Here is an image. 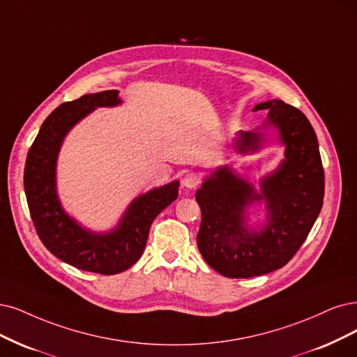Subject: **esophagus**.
I'll use <instances>...</instances> for the list:
<instances>
[{
	"label": "esophagus",
	"instance_id": "1",
	"mask_svg": "<svg viewBox=\"0 0 357 357\" xmlns=\"http://www.w3.org/2000/svg\"><path fill=\"white\" fill-rule=\"evenodd\" d=\"M199 176L195 174H187L182 178V187H185L188 190H194L197 185H199Z\"/></svg>",
	"mask_w": 357,
	"mask_h": 357
}]
</instances>
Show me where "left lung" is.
<instances>
[{
	"mask_svg": "<svg viewBox=\"0 0 357 357\" xmlns=\"http://www.w3.org/2000/svg\"><path fill=\"white\" fill-rule=\"evenodd\" d=\"M256 110H268L265 122L240 130L234 150L241 155L257 153L268 139L263 130L273 129L284 147L278 167L256 190L229 165H222L195 194L202 208L197 245L207 265L228 278H252L285 266L307 238L324 203L319 144L307 117L282 100L259 102ZM255 204H265L267 215L260 227L252 229L248 208Z\"/></svg>",
	"mask_w": 357,
	"mask_h": 357,
	"instance_id": "obj_1",
	"label": "left lung"
}]
</instances>
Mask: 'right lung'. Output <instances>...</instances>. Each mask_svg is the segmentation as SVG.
I'll use <instances>...</instances> for the list:
<instances>
[{"mask_svg":"<svg viewBox=\"0 0 357 357\" xmlns=\"http://www.w3.org/2000/svg\"><path fill=\"white\" fill-rule=\"evenodd\" d=\"M119 91L86 94L51 112L26 157L24 192L35 229L44 245L69 265L101 275L129 269L142 256L155 216L178 199L179 181L135 197L117 225L97 232L66 212L57 192V160L72 128L98 107H116Z\"/></svg>","mask_w":357,"mask_h":357,"instance_id":"right-lung-1","label":"right lung"}]
</instances>
